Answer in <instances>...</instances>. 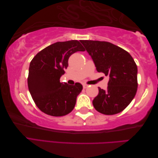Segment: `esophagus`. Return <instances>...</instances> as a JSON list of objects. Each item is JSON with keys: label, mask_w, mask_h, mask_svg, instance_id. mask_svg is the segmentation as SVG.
<instances>
[{"label": "esophagus", "mask_w": 158, "mask_h": 158, "mask_svg": "<svg viewBox=\"0 0 158 158\" xmlns=\"http://www.w3.org/2000/svg\"><path fill=\"white\" fill-rule=\"evenodd\" d=\"M88 87V85H87V84H83V89H85V88H87Z\"/></svg>", "instance_id": "obj_1"}]
</instances>
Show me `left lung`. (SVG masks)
Here are the masks:
<instances>
[{"mask_svg": "<svg viewBox=\"0 0 158 158\" xmlns=\"http://www.w3.org/2000/svg\"><path fill=\"white\" fill-rule=\"evenodd\" d=\"M94 63L97 71L109 77L106 90L98 88L93 100L95 109L114 115L125 109L135 98L138 88L137 66L126 50L106 41H81Z\"/></svg>", "mask_w": 158, "mask_h": 158, "instance_id": "8db88e82", "label": "left lung"}]
</instances>
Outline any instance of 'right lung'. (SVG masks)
I'll return each mask as SVG.
<instances>
[{
  "mask_svg": "<svg viewBox=\"0 0 158 158\" xmlns=\"http://www.w3.org/2000/svg\"><path fill=\"white\" fill-rule=\"evenodd\" d=\"M80 42L72 40L53 43L39 52L30 64L29 92L38 108L48 115H66L75 106L82 85L60 83V79L68 67L69 57L77 52L85 51Z\"/></svg>",
  "mask_w": 158,
  "mask_h": 158,
  "instance_id": "1",
  "label": "right lung"
}]
</instances>
